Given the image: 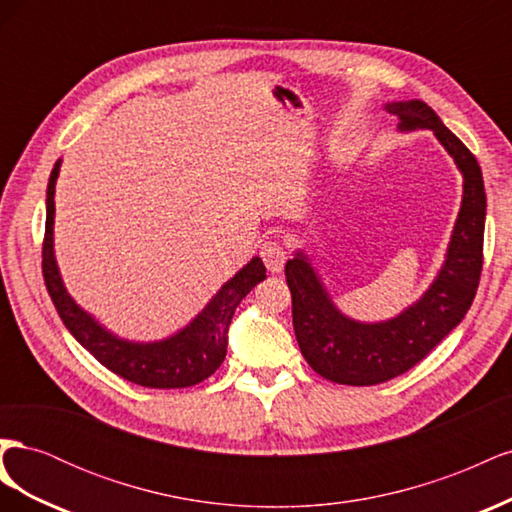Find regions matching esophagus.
<instances>
[{
    "label": "esophagus",
    "mask_w": 512,
    "mask_h": 512,
    "mask_svg": "<svg viewBox=\"0 0 512 512\" xmlns=\"http://www.w3.org/2000/svg\"><path fill=\"white\" fill-rule=\"evenodd\" d=\"M262 260H265V265L271 273H280L284 269V262H286V252L280 241H265L262 243Z\"/></svg>",
    "instance_id": "esophagus-1"
}]
</instances>
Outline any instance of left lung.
<instances>
[{
	"mask_svg": "<svg viewBox=\"0 0 512 512\" xmlns=\"http://www.w3.org/2000/svg\"><path fill=\"white\" fill-rule=\"evenodd\" d=\"M384 108L399 119L401 134L433 132L459 168L463 194L442 267L421 297L393 318L363 322L346 316L301 247L286 262L301 354L316 374L348 386L380 384L423 361L466 316L483 269L487 196L476 158L423 100L386 102Z\"/></svg>",
	"mask_w": 512,
	"mask_h": 512,
	"instance_id": "left-lung-1",
	"label": "left lung"
}]
</instances>
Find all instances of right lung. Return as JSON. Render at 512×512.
Returning <instances> with one entry per match:
<instances>
[{"mask_svg": "<svg viewBox=\"0 0 512 512\" xmlns=\"http://www.w3.org/2000/svg\"><path fill=\"white\" fill-rule=\"evenodd\" d=\"M61 158L55 162L46 185V232L42 247V273L46 290L66 329L85 350L123 380L147 389H185L209 378L226 359L228 327L237 305L267 277L260 256H254L213 294L209 303L177 333L156 342H136L106 329L104 324L76 303L61 280L55 258V185Z\"/></svg>", "mask_w": 512, "mask_h": 512, "instance_id": "right-lung-1", "label": "right lung"}]
</instances>
